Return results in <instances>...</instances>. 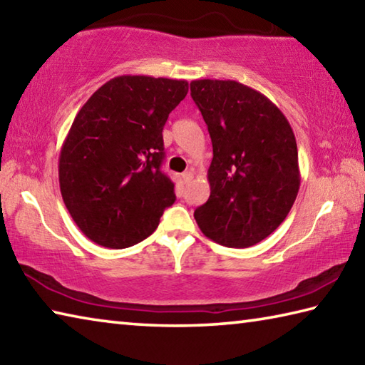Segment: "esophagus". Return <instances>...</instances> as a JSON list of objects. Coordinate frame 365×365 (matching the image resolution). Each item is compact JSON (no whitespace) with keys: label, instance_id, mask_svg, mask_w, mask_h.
Instances as JSON below:
<instances>
[{"label":"esophagus","instance_id":"esophagus-1","mask_svg":"<svg viewBox=\"0 0 365 365\" xmlns=\"http://www.w3.org/2000/svg\"><path fill=\"white\" fill-rule=\"evenodd\" d=\"M181 178H182V181L184 182H189V181H192V178H194V173L192 171H184L182 175H181Z\"/></svg>","mask_w":365,"mask_h":365}]
</instances>
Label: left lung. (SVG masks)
Masks as SVG:
<instances>
[{"instance_id":"1","label":"left lung","mask_w":365,"mask_h":365,"mask_svg":"<svg viewBox=\"0 0 365 365\" xmlns=\"http://www.w3.org/2000/svg\"><path fill=\"white\" fill-rule=\"evenodd\" d=\"M190 96L213 144L210 199L194 212L218 244L247 248L287 218L299 189L297 139L285 115L234 80H194Z\"/></svg>"}]
</instances>
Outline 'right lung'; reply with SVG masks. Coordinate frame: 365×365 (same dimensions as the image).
Segmentation results:
<instances>
[{
    "label": "right lung",
    "mask_w": 365,
    "mask_h": 365,
    "mask_svg": "<svg viewBox=\"0 0 365 365\" xmlns=\"http://www.w3.org/2000/svg\"><path fill=\"white\" fill-rule=\"evenodd\" d=\"M187 91L186 80L123 75L76 113L61 149L59 184L70 216L94 244H139L175 203V184L160 170L162 131Z\"/></svg>",
    "instance_id": "1"
}]
</instances>
